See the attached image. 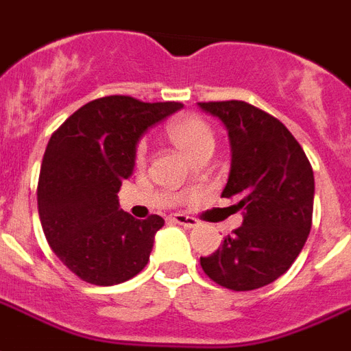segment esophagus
Wrapping results in <instances>:
<instances>
[{
  "mask_svg": "<svg viewBox=\"0 0 351 351\" xmlns=\"http://www.w3.org/2000/svg\"><path fill=\"white\" fill-rule=\"evenodd\" d=\"M172 220L176 223H179V226H185V228H197V226H199V222H197L194 216H186L183 215V213H176V215H172Z\"/></svg>",
  "mask_w": 351,
  "mask_h": 351,
  "instance_id": "obj_1",
  "label": "esophagus"
}]
</instances>
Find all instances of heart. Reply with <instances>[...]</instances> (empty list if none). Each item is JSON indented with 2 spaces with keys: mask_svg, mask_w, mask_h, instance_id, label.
Here are the masks:
<instances>
[{
  "mask_svg": "<svg viewBox=\"0 0 351 351\" xmlns=\"http://www.w3.org/2000/svg\"><path fill=\"white\" fill-rule=\"evenodd\" d=\"M170 141L192 159H196L204 154H213L215 149V133L207 123L197 116L186 114L178 118L168 128ZM146 155V144L142 142L136 149V160L142 162Z\"/></svg>",
  "mask_w": 351,
  "mask_h": 351,
  "instance_id": "1",
  "label": "heart"
}]
</instances>
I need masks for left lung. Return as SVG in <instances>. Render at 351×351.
Instances as JSON below:
<instances>
[{
	"mask_svg": "<svg viewBox=\"0 0 351 351\" xmlns=\"http://www.w3.org/2000/svg\"><path fill=\"white\" fill-rule=\"evenodd\" d=\"M197 107L226 125L231 170L223 197H235L242 226L223 239L204 272L231 291H254L283 276L302 252L313 222L315 176L289 129L246 101Z\"/></svg>",
	"mask_w": 351,
	"mask_h": 351,
	"instance_id": "left-lung-1",
	"label": "left lung"
}]
</instances>
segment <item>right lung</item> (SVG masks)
Returning <instances> with one entry per match:
<instances>
[{"label":"right lung","mask_w":351,"mask_h":351,"mask_svg":"<svg viewBox=\"0 0 351 351\" xmlns=\"http://www.w3.org/2000/svg\"><path fill=\"white\" fill-rule=\"evenodd\" d=\"M183 109L129 96L94 99L75 110L47 142L38 179V215L47 244L77 278L118 285L141 272L165 220L123 213L118 191L133 176L147 129Z\"/></svg>","instance_id":"obj_1"}]
</instances>
